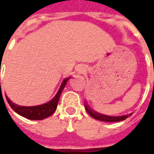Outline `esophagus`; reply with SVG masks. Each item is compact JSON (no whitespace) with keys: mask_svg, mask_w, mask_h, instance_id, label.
<instances>
[{"mask_svg":"<svg viewBox=\"0 0 154 154\" xmlns=\"http://www.w3.org/2000/svg\"><path fill=\"white\" fill-rule=\"evenodd\" d=\"M77 70H78V72H82V71H83V67H78V69H77Z\"/></svg>","mask_w":154,"mask_h":154,"instance_id":"34e87169","label":"esophagus"}]
</instances>
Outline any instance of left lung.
<instances>
[{
  "label": "left lung",
  "mask_w": 154,
  "mask_h": 154,
  "mask_svg": "<svg viewBox=\"0 0 154 154\" xmlns=\"http://www.w3.org/2000/svg\"><path fill=\"white\" fill-rule=\"evenodd\" d=\"M85 108H86V110L87 111V113L89 114L92 118L98 119L100 121H104V122H118V121H122V120H125L126 118H128L129 116H131V113L129 114V115H125V116H110L104 115V114L98 113V112L95 111V110L91 108L90 106L87 104V101L85 102Z\"/></svg>",
  "instance_id": "obj_1"
}]
</instances>
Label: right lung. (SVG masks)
Segmentation results:
<instances>
[{
    "label": "right lung",
    "instance_id": "obj_1",
    "mask_svg": "<svg viewBox=\"0 0 154 154\" xmlns=\"http://www.w3.org/2000/svg\"><path fill=\"white\" fill-rule=\"evenodd\" d=\"M71 77L64 78L62 82V83H61L60 87L58 88L57 92L54 96V98L49 101L42 104V105L35 106H18L16 104L13 103L11 100L9 99L7 96H5V97H6V100L8 101L9 105L12 108V110L15 111L17 114H19L20 116H23L26 119H32V120L44 119L52 116L54 113V111L56 110L61 94L63 92V90L66 86L67 81Z\"/></svg>",
    "mask_w": 154,
    "mask_h": 154
}]
</instances>
